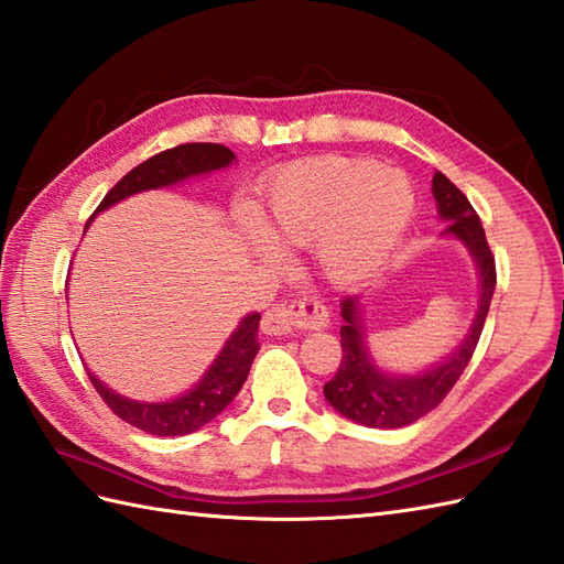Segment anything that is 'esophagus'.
<instances>
[{
  "instance_id": "34e87169",
  "label": "esophagus",
  "mask_w": 564,
  "mask_h": 564,
  "mask_svg": "<svg viewBox=\"0 0 564 564\" xmlns=\"http://www.w3.org/2000/svg\"><path fill=\"white\" fill-rule=\"evenodd\" d=\"M329 324V312L317 297H300L293 303L273 305L264 312L261 329L267 334H291L295 329H324Z\"/></svg>"
}]
</instances>
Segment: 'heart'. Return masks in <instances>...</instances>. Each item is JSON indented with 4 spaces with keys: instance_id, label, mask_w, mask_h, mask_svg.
<instances>
[{
    "instance_id": "obj_1",
    "label": "heart",
    "mask_w": 564,
    "mask_h": 564,
    "mask_svg": "<svg viewBox=\"0 0 564 564\" xmlns=\"http://www.w3.org/2000/svg\"><path fill=\"white\" fill-rule=\"evenodd\" d=\"M411 208V185L394 170L324 155L279 170L269 180L261 218L242 216V232L267 259L279 247H312L317 276L348 288L382 267Z\"/></svg>"
}]
</instances>
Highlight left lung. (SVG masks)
Returning <instances> with one entry per match:
<instances>
[{
    "label": "left lung",
    "instance_id": "left-lung-1",
    "mask_svg": "<svg viewBox=\"0 0 564 564\" xmlns=\"http://www.w3.org/2000/svg\"><path fill=\"white\" fill-rule=\"evenodd\" d=\"M432 194H435L440 218L447 220L444 232L459 238L468 252L474 254L480 271V300L476 319L462 346H456L452 356L437 362L421 375H387L372 362L368 346H365V319L358 297L341 300V365L336 375L324 384V397L334 409L350 417L352 423L368 427L394 430L415 423L444 401L452 387L474 358L478 338L486 324L490 300L495 293L497 271L495 257L486 240V230L480 226L476 208L470 206L466 194L442 173L432 177Z\"/></svg>",
    "mask_w": 564,
    "mask_h": 564
}]
</instances>
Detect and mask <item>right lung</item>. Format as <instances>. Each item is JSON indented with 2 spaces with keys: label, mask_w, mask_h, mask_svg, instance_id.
<instances>
[{
  "label": "right lung",
  "mask_w": 564,
  "mask_h": 564,
  "mask_svg": "<svg viewBox=\"0 0 564 564\" xmlns=\"http://www.w3.org/2000/svg\"><path fill=\"white\" fill-rule=\"evenodd\" d=\"M232 161L235 153L226 147H220V143H180V147L155 153L149 161H143L134 170H129V173L102 196V202L98 204L94 216L132 194L175 185V182H182L187 177L226 167ZM259 312L247 314L238 329H235L226 341V346L218 352L212 368L202 377V382L192 391H187V394H182L180 399L173 401L141 403L124 399L105 387L100 379H96L94 372H86L100 399L108 403V409L117 417H122L124 423L159 437L189 435V432H196L202 425L212 423L214 417L238 397V391L242 389L247 375H250L254 356L259 350Z\"/></svg>",
  "instance_id": "obj_1"
}]
</instances>
